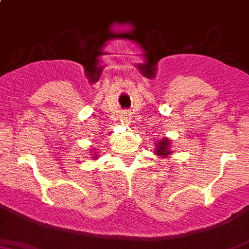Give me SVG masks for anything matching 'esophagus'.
<instances>
[{"label": "esophagus", "instance_id": "esophagus-1", "mask_svg": "<svg viewBox=\"0 0 249 249\" xmlns=\"http://www.w3.org/2000/svg\"><path fill=\"white\" fill-rule=\"evenodd\" d=\"M131 114L130 112H128V111H124L123 112V114H121V118H120V120H121V123H123V124H125V125H129L131 123Z\"/></svg>", "mask_w": 249, "mask_h": 249}]
</instances>
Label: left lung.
Segmentation results:
<instances>
[{"mask_svg": "<svg viewBox=\"0 0 249 249\" xmlns=\"http://www.w3.org/2000/svg\"><path fill=\"white\" fill-rule=\"evenodd\" d=\"M154 145H156L154 153L160 158H168L173 153V150L171 149V141L168 138H162L160 141H157Z\"/></svg>", "mask_w": 249, "mask_h": 249, "instance_id": "8db88e82", "label": "left lung"}]
</instances>
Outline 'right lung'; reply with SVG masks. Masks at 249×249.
Listing matches in <instances>:
<instances>
[{"mask_svg":"<svg viewBox=\"0 0 249 249\" xmlns=\"http://www.w3.org/2000/svg\"><path fill=\"white\" fill-rule=\"evenodd\" d=\"M91 150V152H92V154H91V160H99V154H97V152H96V149L95 148H93V149H89Z\"/></svg>","mask_w":249,"mask_h":249,"instance_id":"right-lung-1","label":"right lung"}]
</instances>
